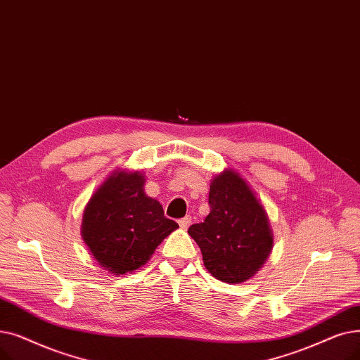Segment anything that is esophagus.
Segmentation results:
<instances>
[{
    "label": "esophagus",
    "mask_w": 360,
    "mask_h": 360,
    "mask_svg": "<svg viewBox=\"0 0 360 360\" xmlns=\"http://www.w3.org/2000/svg\"><path fill=\"white\" fill-rule=\"evenodd\" d=\"M179 224H180V227H181L183 230H186L187 227H189V226L192 224V217H191V215H186L184 218H181V219L179 221Z\"/></svg>",
    "instance_id": "obj_1"
}]
</instances>
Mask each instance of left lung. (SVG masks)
<instances>
[{
  "instance_id": "8db88e82",
  "label": "left lung",
  "mask_w": 360,
  "mask_h": 360,
  "mask_svg": "<svg viewBox=\"0 0 360 360\" xmlns=\"http://www.w3.org/2000/svg\"><path fill=\"white\" fill-rule=\"evenodd\" d=\"M210 215L187 230L217 280L237 284L258 271L272 248L268 217L246 181L227 169L210 189Z\"/></svg>"
}]
</instances>
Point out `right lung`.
<instances>
[{
  "label": "right lung",
  "mask_w": 360,
  "mask_h": 360,
  "mask_svg": "<svg viewBox=\"0 0 360 360\" xmlns=\"http://www.w3.org/2000/svg\"><path fill=\"white\" fill-rule=\"evenodd\" d=\"M141 173L112 174L91 198L83 215V240L99 265L126 274L142 266L179 224L143 192Z\"/></svg>",
  "instance_id": "obj_1"
}]
</instances>
